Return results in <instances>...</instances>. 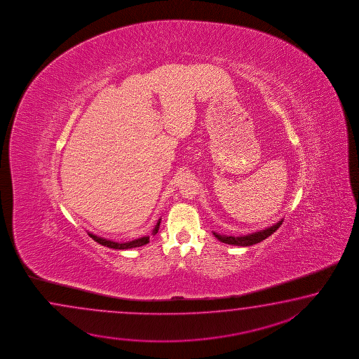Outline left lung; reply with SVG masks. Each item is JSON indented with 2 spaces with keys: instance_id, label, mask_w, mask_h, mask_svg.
<instances>
[{
  "instance_id": "8db88e82",
  "label": "left lung",
  "mask_w": 359,
  "mask_h": 359,
  "mask_svg": "<svg viewBox=\"0 0 359 359\" xmlns=\"http://www.w3.org/2000/svg\"><path fill=\"white\" fill-rule=\"evenodd\" d=\"M283 218L275 224L269 226L267 229H259V231H255L252 233L243 235V236H227V235H221V233H217V232H213V235L224 244L235 245V246H252V245L258 244L260 241H263L267 237L271 236L283 224Z\"/></svg>"
}]
</instances>
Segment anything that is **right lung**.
Here are the masks:
<instances>
[{
	"mask_svg": "<svg viewBox=\"0 0 359 359\" xmlns=\"http://www.w3.org/2000/svg\"><path fill=\"white\" fill-rule=\"evenodd\" d=\"M161 221L156 222V224H155V227L153 229V235L155 233H158V231H159V226H161ZM90 237H92L96 243H99L100 245H104V246H107V248H110V249H116V250H127V249H133V248H138V246H144V245L149 244V241H150V237L144 236L140 237V238H136V240H132V241H126V243H116V241H113V240H109V238H105V237L97 236V235H95V233H92V232H87Z\"/></svg>",
	"mask_w": 359,
	"mask_h": 359,
	"instance_id": "add662e5",
	"label": "right lung"
}]
</instances>
